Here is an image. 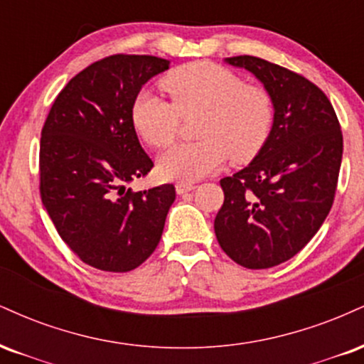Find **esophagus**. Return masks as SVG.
I'll use <instances>...</instances> for the list:
<instances>
[{
    "label": "esophagus",
    "instance_id": "1",
    "mask_svg": "<svg viewBox=\"0 0 364 364\" xmlns=\"http://www.w3.org/2000/svg\"><path fill=\"white\" fill-rule=\"evenodd\" d=\"M196 186L191 182H178L177 186H175V191H177V194H186V192L189 191H194Z\"/></svg>",
    "mask_w": 364,
    "mask_h": 364
}]
</instances>
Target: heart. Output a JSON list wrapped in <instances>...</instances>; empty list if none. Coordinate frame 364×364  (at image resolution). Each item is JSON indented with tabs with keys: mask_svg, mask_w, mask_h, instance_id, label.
Returning a JSON list of instances; mask_svg holds the SVG:
<instances>
[{
	"mask_svg": "<svg viewBox=\"0 0 364 364\" xmlns=\"http://www.w3.org/2000/svg\"><path fill=\"white\" fill-rule=\"evenodd\" d=\"M170 100L144 90L132 104V124L153 148H166L181 131L182 117L200 114L199 141L178 143L160 158V172L175 181H199L232 156L247 161L262 149L274 121L271 93L243 81L221 64L199 61L161 80Z\"/></svg>",
	"mask_w": 364,
	"mask_h": 364,
	"instance_id": "1",
	"label": "heart"
}]
</instances>
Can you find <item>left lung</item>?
Wrapping results in <instances>:
<instances>
[{
    "instance_id": "obj_1",
    "label": "left lung",
    "mask_w": 364,
    "mask_h": 364,
    "mask_svg": "<svg viewBox=\"0 0 364 364\" xmlns=\"http://www.w3.org/2000/svg\"><path fill=\"white\" fill-rule=\"evenodd\" d=\"M262 81L274 124L249 166L221 178L218 243L247 269L279 266L318 232L334 204L343 131L326 93L305 76L254 55L226 58Z\"/></svg>"
}]
</instances>
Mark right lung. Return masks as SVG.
Returning a JSON list of instances; mask_svg holds the SVG:
<instances>
[{"instance_id":"obj_1","label":"right lung","mask_w":364,"mask_h":364,"mask_svg":"<svg viewBox=\"0 0 364 364\" xmlns=\"http://www.w3.org/2000/svg\"><path fill=\"white\" fill-rule=\"evenodd\" d=\"M168 61L114 54L68 81L42 127L41 198L59 237L88 266L127 272L156 249L175 200L172 183L134 192L153 161L141 148L132 104Z\"/></svg>"}]
</instances>
